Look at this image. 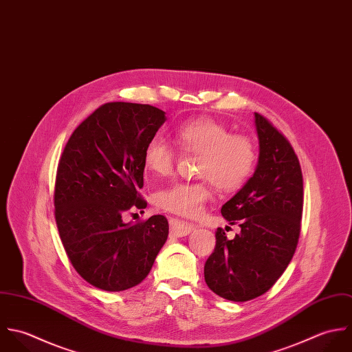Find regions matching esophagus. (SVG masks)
<instances>
[{
    "mask_svg": "<svg viewBox=\"0 0 352 352\" xmlns=\"http://www.w3.org/2000/svg\"><path fill=\"white\" fill-rule=\"evenodd\" d=\"M196 230V226L192 223H188L185 220H178V219H170V232L174 236H185L189 235Z\"/></svg>",
    "mask_w": 352,
    "mask_h": 352,
    "instance_id": "34e87169",
    "label": "esophagus"
}]
</instances>
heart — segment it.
<instances>
[{
  "mask_svg": "<svg viewBox=\"0 0 352 352\" xmlns=\"http://www.w3.org/2000/svg\"><path fill=\"white\" fill-rule=\"evenodd\" d=\"M174 141L184 152L200 153L197 177L201 182L174 184L155 196V204L166 212L179 216H197L211 201L212 184L223 192L241 188L250 177L257 153L253 141L241 135H232L223 124L207 118H196L174 129ZM177 153L174 148L159 136L146 142L142 153L144 168L156 178L171 175Z\"/></svg>",
  "mask_w": 352,
  "mask_h": 352,
  "instance_id": "heart-1",
  "label": "heart"
}]
</instances>
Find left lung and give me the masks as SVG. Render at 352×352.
Here are the masks:
<instances>
[{"label": "left lung", "mask_w": 352, "mask_h": 352, "mask_svg": "<svg viewBox=\"0 0 352 352\" xmlns=\"http://www.w3.org/2000/svg\"><path fill=\"white\" fill-rule=\"evenodd\" d=\"M260 153L254 174L223 207L241 232L228 239L216 231V246L204 265L207 285L219 296L246 302L265 294L288 267L300 232L303 179L288 140L254 113Z\"/></svg>", "instance_id": "obj_1"}]
</instances>
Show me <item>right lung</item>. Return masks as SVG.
<instances>
[{
    "instance_id": "right-lung-1",
    "label": "right lung",
    "mask_w": 352,
    "mask_h": 352,
    "mask_svg": "<svg viewBox=\"0 0 352 352\" xmlns=\"http://www.w3.org/2000/svg\"><path fill=\"white\" fill-rule=\"evenodd\" d=\"M166 121L157 107L113 102L72 133L54 190L58 232L77 274L96 288L124 291L144 280L168 235L162 214L125 223L142 210V153Z\"/></svg>"
}]
</instances>
